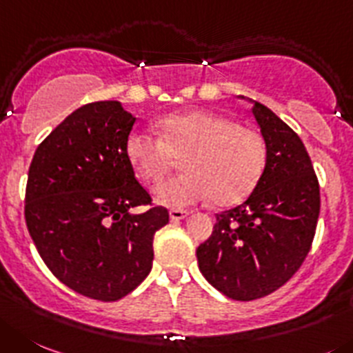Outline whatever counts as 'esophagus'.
Segmentation results:
<instances>
[{"label": "esophagus", "instance_id": "obj_1", "mask_svg": "<svg viewBox=\"0 0 353 353\" xmlns=\"http://www.w3.org/2000/svg\"><path fill=\"white\" fill-rule=\"evenodd\" d=\"M190 216V212L188 210H183V209H172L170 210V219L172 221H181V219H184V217Z\"/></svg>", "mask_w": 353, "mask_h": 353}]
</instances>
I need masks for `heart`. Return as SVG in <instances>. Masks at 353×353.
<instances>
[{
    "instance_id": "heart-1",
    "label": "heart",
    "mask_w": 353,
    "mask_h": 353,
    "mask_svg": "<svg viewBox=\"0 0 353 353\" xmlns=\"http://www.w3.org/2000/svg\"><path fill=\"white\" fill-rule=\"evenodd\" d=\"M160 137L132 132L125 153L143 179L158 183L179 157L184 170L154 188L161 205L186 209L205 200L233 205L251 195L268 161V150L256 128L207 110L172 113L157 121Z\"/></svg>"
}]
</instances>
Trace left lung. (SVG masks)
Returning a JSON list of instances; mask_svg holds the SVG:
<instances>
[{"instance_id":"8db88e82","label":"left lung","mask_w":353,"mask_h":353,"mask_svg":"<svg viewBox=\"0 0 353 353\" xmlns=\"http://www.w3.org/2000/svg\"><path fill=\"white\" fill-rule=\"evenodd\" d=\"M252 114L268 150L265 174L242 205L216 214L212 235L196 249L207 282L236 301L272 294L298 272L321 212L319 179L298 134L259 102Z\"/></svg>"}]
</instances>
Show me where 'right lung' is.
I'll return each mask as SVG.
<instances>
[{
    "label": "right lung",
    "mask_w": 353,
    "mask_h": 353,
    "mask_svg": "<svg viewBox=\"0 0 353 353\" xmlns=\"http://www.w3.org/2000/svg\"><path fill=\"white\" fill-rule=\"evenodd\" d=\"M134 121L121 102H88L45 137L28 174L24 216L39 256L62 284L99 301L146 279L154 233L169 223L125 153ZM134 206L148 209L130 214Z\"/></svg>",
    "instance_id": "obj_1"
}]
</instances>
